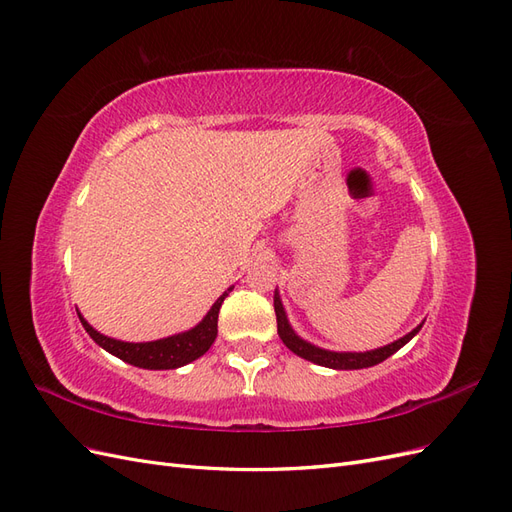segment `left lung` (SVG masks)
Here are the masks:
<instances>
[{"mask_svg": "<svg viewBox=\"0 0 512 512\" xmlns=\"http://www.w3.org/2000/svg\"><path fill=\"white\" fill-rule=\"evenodd\" d=\"M273 307H275V316H277V335L282 337V342L286 344L288 350H292L297 356L305 361H312L316 365L322 367H331V369H363V367H374L378 363H382L384 359H389L391 354H395L401 346H406L410 339L421 331L423 324H418L414 331H410L408 335H404L397 342L378 348V350H369V352H331V350H322L318 346H312L305 339H301L297 333L292 331V327L288 324L286 312L282 307V299L280 294L275 290L273 297Z\"/></svg>", "mask_w": 512, "mask_h": 512, "instance_id": "8db88e82", "label": "left lung"}]
</instances>
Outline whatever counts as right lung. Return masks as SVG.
Here are the masks:
<instances>
[{
    "instance_id": "1",
    "label": "right lung",
    "mask_w": 512,
    "mask_h": 512,
    "mask_svg": "<svg viewBox=\"0 0 512 512\" xmlns=\"http://www.w3.org/2000/svg\"><path fill=\"white\" fill-rule=\"evenodd\" d=\"M232 286L222 294V297L213 303V307L207 312V316L200 320L194 329L173 335V337H164L156 339V342H143V344H130V342H119V339L106 337L98 333L91 324L79 314L85 331L89 337L94 339L98 346H102L106 352L115 354L117 359L126 361L134 367H143V369H177L196 361L198 356H203L211 344L218 337V314L224 299L228 297V292Z\"/></svg>"
}]
</instances>
